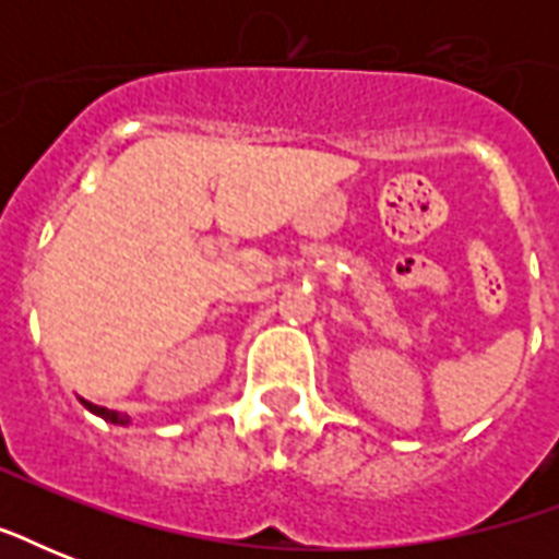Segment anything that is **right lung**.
<instances>
[{"label": "right lung", "mask_w": 559, "mask_h": 559, "mask_svg": "<svg viewBox=\"0 0 559 559\" xmlns=\"http://www.w3.org/2000/svg\"><path fill=\"white\" fill-rule=\"evenodd\" d=\"M83 406L90 408L92 415H98V417H104V420H109V424H121V426H127L130 424V417L127 415H121V412H112V408H104V406H95V403H90V400H81Z\"/></svg>", "instance_id": "obj_1"}]
</instances>
